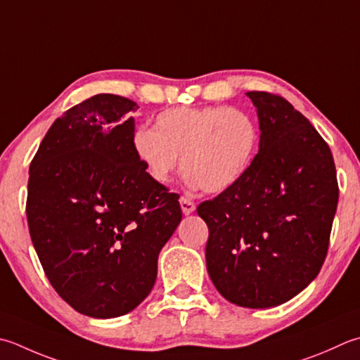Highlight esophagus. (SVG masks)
Segmentation results:
<instances>
[{
  "instance_id": "1",
  "label": "esophagus",
  "mask_w": 360,
  "mask_h": 360,
  "mask_svg": "<svg viewBox=\"0 0 360 360\" xmlns=\"http://www.w3.org/2000/svg\"><path fill=\"white\" fill-rule=\"evenodd\" d=\"M181 209H182V214L184 215H190L195 210V202L192 201L190 196H181Z\"/></svg>"
}]
</instances>
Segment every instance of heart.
Segmentation results:
<instances>
[{
  "mask_svg": "<svg viewBox=\"0 0 360 360\" xmlns=\"http://www.w3.org/2000/svg\"><path fill=\"white\" fill-rule=\"evenodd\" d=\"M257 148L255 122L228 105L174 108L158 115L154 129L139 128L132 150L146 174L167 184L181 164L190 187L220 193L240 181Z\"/></svg>",
  "mask_w": 360,
  "mask_h": 360,
  "instance_id": "1",
  "label": "heart"
}]
</instances>
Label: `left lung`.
I'll return each mask as SVG.
<instances>
[{
    "instance_id": "1",
    "label": "left lung",
    "mask_w": 360,
    "mask_h": 360,
    "mask_svg": "<svg viewBox=\"0 0 360 360\" xmlns=\"http://www.w3.org/2000/svg\"><path fill=\"white\" fill-rule=\"evenodd\" d=\"M257 109L259 153L236 186L196 212L206 221L207 273L228 301L283 304L325 262L339 201L328 143L283 96L248 91Z\"/></svg>"
}]
</instances>
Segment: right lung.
Masks as SVG:
<instances>
[{
  "instance_id": "1",
  "label": "right lung",
  "mask_w": 360,
  "mask_h": 360,
  "mask_svg": "<svg viewBox=\"0 0 360 360\" xmlns=\"http://www.w3.org/2000/svg\"><path fill=\"white\" fill-rule=\"evenodd\" d=\"M137 104L100 94L56 120L30 167L26 217L59 297L94 319L136 309L182 218L179 195L146 174L132 150Z\"/></svg>"
}]
</instances>
